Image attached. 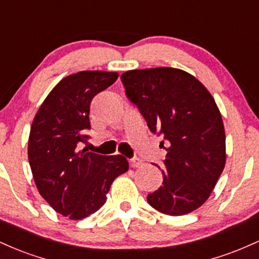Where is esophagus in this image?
I'll return each instance as SVG.
<instances>
[{
  "label": "esophagus",
  "instance_id": "1",
  "mask_svg": "<svg viewBox=\"0 0 259 259\" xmlns=\"http://www.w3.org/2000/svg\"><path fill=\"white\" fill-rule=\"evenodd\" d=\"M129 164H130V167L136 168V167H139V165L142 164V160L140 159L139 157H134V158L129 159Z\"/></svg>",
  "mask_w": 259,
  "mask_h": 259
}]
</instances>
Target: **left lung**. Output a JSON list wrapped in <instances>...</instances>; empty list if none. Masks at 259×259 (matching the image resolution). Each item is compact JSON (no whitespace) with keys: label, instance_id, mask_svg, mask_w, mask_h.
I'll return each mask as SVG.
<instances>
[{"label":"left lung","instance_id":"left-lung-1","mask_svg":"<svg viewBox=\"0 0 259 259\" xmlns=\"http://www.w3.org/2000/svg\"><path fill=\"white\" fill-rule=\"evenodd\" d=\"M151 133L163 136V183L148 194L154 209L184 215L201 207L225 165V132L209 91L177 68L129 70L120 76Z\"/></svg>","mask_w":259,"mask_h":259}]
</instances>
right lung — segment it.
Listing matches in <instances>:
<instances>
[{
	"label": "right lung",
	"mask_w": 259,
	"mask_h": 259,
	"mask_svg": "<svg viewBox=\"0 0 259 259\" xmlns=\"http://www.w3.org/2000/svg\"><path fill=\"white\" fill-rule=\"evenodd\" d=\"M118 73L85 70L62 79L35 115L28 157L35 184L47 203L73 221L105 204L112 183L129 169L125 157L78 151L91 129V101Z\"/></svg>",
	"instance_id": "add662e5"
}]
</instances>
